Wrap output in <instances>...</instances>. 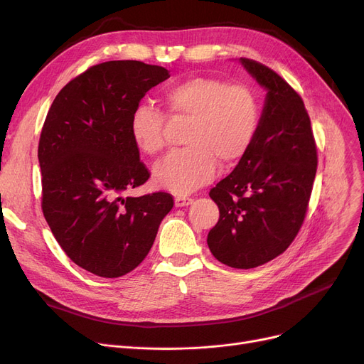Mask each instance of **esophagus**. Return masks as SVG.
<instances>
[{
    "instance_id": "1",
    "label": "esophagus",
    "mask_w": 364,
    "mask_h": 364,
    "mask_svg": "<svg viewBox=\"0 0 364 364\" xmlns=\"http://www.w3.org/2000/svg\"><path fill=\"white\" fill-rule=\"evenodd\" d=\"M192 202H193V199L188 196H176V206H186Z\"/></svg>"
}]
</instances>
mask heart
<instances>
[{
    "label": "heart",
    "instance_id": "b5f03b06",
    "mask_svg": "<svg viewBox=\"0 0 364 364\" xmlns=\"http://www.w3.org/2000/svg\"><path fill=\"white\" fill-rule=\"evenodd\" d=\"M162 99L171 119L192 121L186 136L190 147L172 153L153 171L155 183L171 192L187 193L211 181L218 162L236 165L255 137L258 105L245 84L192 76L168 87ZM166 128V114L156 106L141 103L131 113V137L149 156H158L168 146Z\"/></svg>",
    "mask_w": 364,
    "mask_h": 364
}]
</instances>
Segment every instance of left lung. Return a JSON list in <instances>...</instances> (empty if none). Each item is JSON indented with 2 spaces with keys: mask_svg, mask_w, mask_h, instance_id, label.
Returning a JSON list of instances; mask_svg holds the SVG:
<instances>
[{
  "mask_svg": "<svg viewBox=\"0 0 364 364\" xmlns=\"http://www.w3.org/2000/svg\"><path fill=\"white\" fill-rule=\"evenodd\" d=\"M267 88L255 137L232 174L211 188L220 218L208 233L213 255L233 269H254L283 254L309 211L317 146L309 112L279 73L242 57Z\"/></svg>",
  "mask_w": 364,
  "mask_h": 364,
  "instance_id": "1",
  "label": "left lung"
}]
</instances>
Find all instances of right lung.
Segmentation results:
<instances>
[{
    "instance_id": "obj_1",
    "label": "right lung",
    "mask_w": 364,
    "mask_h": 364,
    "mask_svg": "<svg viewBox=\"0 0 364 364\" xmlns=\"http://www.w3.org/2000/svg\"><path fill=\"white\" fill-rule=\"evenodd\" d=\"M168 78L165 68L137 60L94 65L60 90L44 121L43 214L65 254L99 277L136 269L174 206L165 192L124 196L150 178L131 137V113Z\"/></svg>"
}]
</instances>
